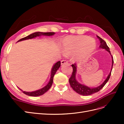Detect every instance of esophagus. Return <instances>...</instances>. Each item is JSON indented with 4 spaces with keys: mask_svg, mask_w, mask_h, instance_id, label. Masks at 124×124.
<instances>
[{
    "mask_svg": "<svg viewBox=\"0 0 124 124\" xmlns=\"http://www.w3.org/2000/svg\"><path fill=\"white\" fill-rule=\"evenodd\" d=\"M67 63H68V62H67V61H66V60H62V61H61V65H65V64H67Z\"/></svg>",
    "mask_w": 124,
    "mask_h": 124,
    "instance_id": "34e87169",
    "label": "esophagus"
}]
</instances>
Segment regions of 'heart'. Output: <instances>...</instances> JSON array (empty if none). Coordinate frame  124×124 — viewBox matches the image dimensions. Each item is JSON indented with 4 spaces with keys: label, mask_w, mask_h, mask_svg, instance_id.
Here are the masks:
<instances>
[{
    "label": "heart",
    "mask_w": 124,
    "mask_h": 124,
    "mask_svg": "<svg viewBox=\"0 0 124 124\" xmlns=\"http://www.w3.org/2000/svg\"><path fill=\"white\" fill-rule=\"evenodd\" d=\"M60 44L65 54L70 55L74 53V56L78 58L92 54L96 48V40L85 35L65 37Z\"/></svg>",
    "instance_id": "b5f03b06"
}]
</instances>
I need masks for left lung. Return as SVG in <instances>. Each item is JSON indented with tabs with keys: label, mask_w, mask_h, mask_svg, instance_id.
I'll list each match as a JSON object with an SVG mask.
<instances>
[{
	"label": "left lung",
	"mask_w": 124,
	"mask_h": 124,
	"mask_svg": "<svg viewBox=\"0 0 124 124\" xmlns=\"http://www.w3.org/2000/svg\"><path fill=\"white\" fill-rule=\"evenodd\" d=\"M97 38L99 39L100 43L99 48H103V49L107 51L111 56V57H112L111 69L110 72L108 74V77H107L106 79H105V80L103 81V82L102 84L98 86H97L96 87H90L89 86H86L85 84L79 83V82L77 81L76 78V75L77 73V68H78L77 64V63H74L73 65H71L73 68V72H72V75H71V77H70V78L69 80L70 85L71 86V87L72 88V89L75 92H76L77 93H78V94L83 95V96L91 95L93 94V93H95L99 92L101 88H102L103 86L107 83L108 80H109L110 76H111L112 67H113V65L114 62L113 58L111 54V52L110 51L109 47H108V46H107V43L105 42L102 39H101L100 37H99L97 35Z\"/></svg>",
	"instance_id": "1"
}]
</instances>
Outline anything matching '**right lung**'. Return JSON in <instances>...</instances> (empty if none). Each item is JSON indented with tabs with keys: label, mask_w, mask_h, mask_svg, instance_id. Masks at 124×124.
Returning a JSON list of instances; mask_svg holds the SVG:
<instances>
[{
	"label": "right lung",
	"mask_w": 124,
	"mask_h": 124,
	"mask_svg": "<svg viewBox=\"0 0 124 124\" xmlns=\"http://www.w3.org/2000/svg\"><path fill=\"white\" fill-rule=\"evenodd\" d=\"M55 32H33L31 34L28 35V36L25 37V38H22L20 40H18L17 42H20V41H24L26 40H28V39H32L33 38H35L36 37H41L42 36H52L55 35ZM61 67V62L58 61L57 62H56L55 64L53 66L51 70V77H50V79L49 82H48L47 84L44 86L43 87L41 88L40 89H39L38 90H36V91H32V92H25V91H23V90H22L21 89L19 88L21 91L23 92V93H24L25 94L29 96H32V97H38L41 95H42L43 94L45 93H46L48 89L50 88V87L52 86V84H53V78L55 74L56 73V71L59 69V67Z\"/></svg>",
	"instance_id": "add662e5"
}]
</instances>
